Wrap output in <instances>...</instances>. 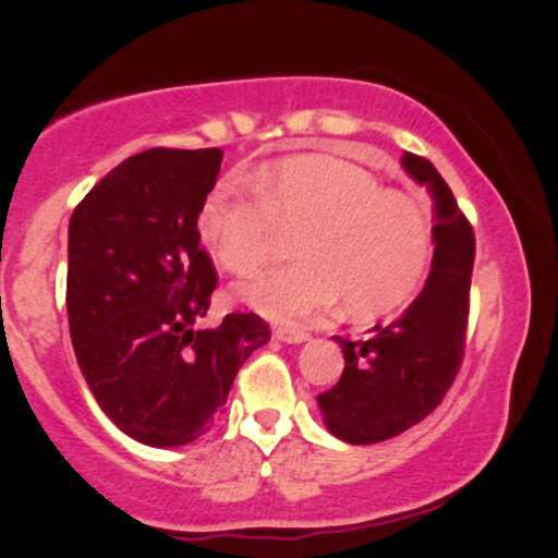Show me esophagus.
Segmentation results:
<instances>
[{
    "label": "esophagus",
    "mask_w": 558,
    "mask_h": 558,
    "mask_svg": "<svg viewBox=\"0 0 558 558\" xmlns=\"http://www.w3.org/2000/svg\"><path fill=\"white\" fill-rule=\"evenodd\" d=\"M272 332H275V338L283 343H301L310 338V332H306L304 328H299V325H278Z\"/></svg>",
    "instance_id": "34e87169"
}]
</instances>
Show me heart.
Listing matches in <instances>:
<instances>
[{"label": "heart", "instance_id": "b5f03b06", "mask_svg": "<svg viewBox=\"0 0 558 558\" xmlns=\"http://www.w3.org/2000/svg\"><path fill=\"white\" fill-rule=\"evenodd\" d=\"M254 191L220 183L204 198L196 228L213 257L241 278L278 254L283 233H299V262L241 288L259 315L296 323L341 296L351 315H377L420 286L433 248L420 196L383 189L373 172L328 155L280 159L254 178Z\"/></svg>", "mask_w": 558, "mask_h": 558}]
</instances>
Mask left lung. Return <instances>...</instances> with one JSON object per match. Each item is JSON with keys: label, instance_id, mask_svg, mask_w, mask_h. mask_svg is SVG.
Here are the masks:
<instances>
[{"label": "left lung", "instance_id": "obj_1", "mask_svg": "<svg viewBox=\"0 0 558 558\" xmlns=\"http://www.w3.org/2000/svg\"><path fill=\"white\" fill-rule=\"evenodd\" d=\"M401 165L433 194V270L393 323L375 325L364 341L336 338L345 367L317 403L328 430L356 446L380 444L425 420L464 360L475 233L430 159L407 151Z\"/></svg>", "mask_w": 558, "mask_h": 558}]
</instances>
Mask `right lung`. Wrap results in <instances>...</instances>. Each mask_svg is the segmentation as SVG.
I'll use <instances>...</instances> for the list:
<instances>
[{
	"mask_svg": "<svg viewBox=\"0 0 558 558\" xmlns=\"http://www.w3.org/2000/svg\"><path fill=\"white\" fill-rule=\"evenodd\" d=\"M220 162V149H146L107 172L70 217L75 356L107 417L146 446L202 438L241 364L270 341L254 312L196 328L217 288L196 217Z\"/></svg>",
	"mask_w": 558,
	"mask_h": 558,
	"instance_id": "add662e5",
	"label": "right lung"
}]
</instances>
